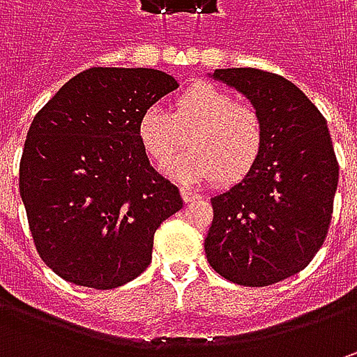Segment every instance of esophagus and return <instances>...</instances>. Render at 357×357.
Masks as SVG:
<instances>
[{"label": "esophagus", "instance_id": "34e87169", "mask_svg": "<svg viewBox=\"0 0 357 357\" xmlns=\"http://www.w3.org/2000/svg\"><path fill=\"white\" fill-rule=\"evenodd\" d=\"M181 197H183V200H185V202H192V200L200 199L199 192H195V190H190V188H186V186H183V188H181Z\"/></svg>", "mask_w": 357, "mask_h": 357}]
</instances>
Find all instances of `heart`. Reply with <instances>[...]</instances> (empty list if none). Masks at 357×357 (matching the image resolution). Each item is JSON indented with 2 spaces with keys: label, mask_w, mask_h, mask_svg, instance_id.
I'll return each mask as SVG.
<instances>
[{
  "label": "heart",
  "mask_w": 357,
  "mask_h": 357,
  "mask_svg": "<svg viewBox=\"0 0 357 357\" xmlns=\"http://www.w3.org/2000/svg\"><path fill=\"white\" fill-rule=\"evenodd\" d=\"M139 141L149 158L165 167L186 144L190 151L167 171L188 183L236 185L262 157L266 127L260 111L228 91L197 83L172 101L171 113L149 107L139 119Z\"/></svg>",
  "instance_id": "heart-1"
}]
</instances>
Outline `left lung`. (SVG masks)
<instances>
[{"instance_id": "obj_1", "label": "left lung", "mask_w": 357, "mask_h": 357, "mask_svg": "<svg viewBox=\"0 0 357 357\" xmlns=\"http://www.w3.org/2000/svg\"><path fill=\"white\" fill-rule=\"evenodd\" d=\"M266 127L252 172L216 195L204 240L208 264L240 286H270L304 270L328 236L337 188L334 144L318 107L288 79L252 67L216 69Z\"/></svg>"}]
</instances>
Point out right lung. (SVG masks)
I'll list each match as a JSON object with an SVG mask.
<instances>
[{
    "mask_svg": "<svg viewBox=\"0 0 357 357\" xmlns=\"http://www.w3.org/2000/svg\"><path fill=\"white\" fill-rule=\"evenodd\" d=\"M176 87L157 69L91 67L35 115L20 195L37 254L63 280L111 290L151 264L155 232L183 200L151 167L139 119Z\"/></svg>",
    "mask_w": 357,
    "mask_h": 357,
    "instance_id": "obj_1",
    "label": "right lung"
}]
</instances>
